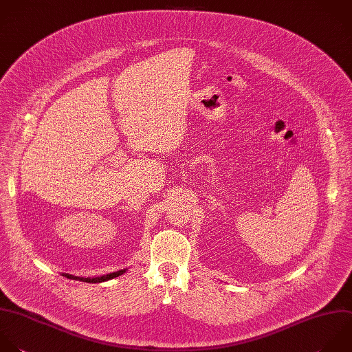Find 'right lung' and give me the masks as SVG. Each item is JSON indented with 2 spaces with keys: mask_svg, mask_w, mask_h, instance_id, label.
<instances>
[{
  "mask_svg": "<svg viewBox=\"0 0 352 352\" xmlns=\"http://www.w3.org/2000/svg\"><path fill=\"white\" fill-rule=\"evenodd\" d=\"M125 270H121V271H117V272H111V274H107V275H103V276H98V278H82V276H74V275H70V274H63L66 278L69 279H76V280H81V282H88V283H98V282H104V280H109V279H113L116 276H120L121 274H124Z\"/></svg>",
  "mask_w": 352,
  "mask_h": 352,
  "instance_id": "right-lung-1",
  "label": "right lung"
}]
</instances>
